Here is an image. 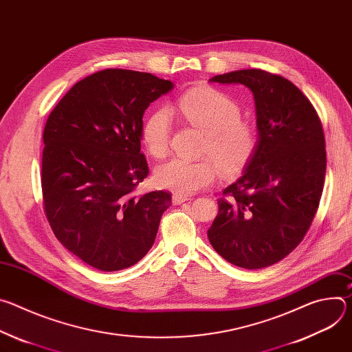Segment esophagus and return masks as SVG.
Here are the masks:
<instances>
[{"label":"esophagus","mask_w":352,"mask_h":352,"mask_svg":"<svg viewBox=\"0 0 352 352\" xmlns=\"http://www.w3.org/2000/svg\"><path fill=\"white\" fill-rule=\"evenodd\" d=\"M186 200H189V196H182V195H178V193L173 195V204L174 205H181V204L186 202Z\"/></svg>","instance_id":"obj_1"}]
</instances>
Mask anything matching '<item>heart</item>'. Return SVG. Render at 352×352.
<instances>
[{
  "label": "heart",
  "mask_w": 352,
  "mask_h": 352,
  "mask_svg": "<svg viewBox=\"0 0 352 352\" xmlns=\"http://www.w3.org/2000/svg\"><path fill=\"white\" fill-rule=\"evenodd\" d=\"M174 111L206 132L202 155L212 159L175 157L166 162L155 173L159 186L188 196L217 179L219 164L226 173H234L252 159L258 146L256 129L241 118L239 104L224 91L212 86L193 87L175 100ZM171 135L173 116L166 107H159L147 116L142 140L153 157L162 159L168 153Z\"/></svg>",
  "instance_id": "heart-1"
}]
</instances>
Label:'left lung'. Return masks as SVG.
Listing matches in <instances>:
<instances>
[{
  "label": "left lung",
  "instance_id": "left-lung-1",
  "mask_svg": "<svg viewBox=\"0 0 352 352\" xmlns=\"http://www.w3.org/2000/svg\"><path fill=\"white\" fill-rule=\"evenodd\" d=\"M212 82L252 90L259 144L243 174L217 199L208 236L227 262L267 267L298 246L318 212L326 174L323 126L308 97L277 74L241 69Z\"/></svg>",
  "mask_w": 352,
  "mask_h": 352
}]
</instances>
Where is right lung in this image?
<instances>
[{"label":"right lung","instance_id":"right-lung-1","mask_svg":"<svg viewBox=\"0 0 352 352\" xmlns=\"http://www.w3.org/2000/svg\"><path fill=\"white\" fill-rule=\"evenodd\" d=\"M173 87L152 74L109 68L79 80L43 132V208L57 239L89 266L117 272L152 248L171 193L136 195L148 175L143 113Z\"/></svg>","mask_w":352,"mask_h":352}]
</instances>
